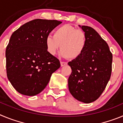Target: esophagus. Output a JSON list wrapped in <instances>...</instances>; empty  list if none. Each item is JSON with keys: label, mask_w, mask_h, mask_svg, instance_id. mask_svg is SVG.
I'll return each mask as SVG.
<instances>
[{"label": "esophagus", "mask_w": 123, "mask_h": 123, "mask_svg": "<svg viewBox=\"0 0 123 123\" xmlns=\"http://www.w3.org/2000/svg\"><path fill=\"white\" fill-rule=\"evenodd\" d=\"M60 65L61 67H63V66H65V65H67V63L65 62H60Z\"/></svg>", "instance_id": "1"}]
</instances>
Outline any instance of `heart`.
Masks as SVG:
<instances>
[{"label": "heart", "instance_id": "obj_1", "mask_svg": "<svg viewBox=\"0 0 123 123\" xmlns=\"http://www.w3.org/2000/svg\"><path fill=\"white\" fill-rule=\"evenodd\" d=\"M45 43L50 55H55L60 47L61 56L76 59L85 51L87 38L82 29H76L71 25H64L55 29L54 36H47Z\"/></svg>", "mask_w": 123, "mask_h": 123}]
</instances>
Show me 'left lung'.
Segmentation results:
<instances>
[{
	"instance_id": "1",
	"label": "left lung",
	"mask_w": 123,
	"mask_h": 123,
	"mask_svg": "<svg viewBox=\"0 0 123 123\" xmlns=\"http://www.w3.org/2000/svg\"><path fill=\"white\" fill-rule=\"evenodd\" d=\"M81 28L86 34L87 44L82 55L68 62L72 69L68 87L76 99L89 104L100 96L110 79L113 55L95 29L87 26Z\"/></svg>"
}]
</instances>
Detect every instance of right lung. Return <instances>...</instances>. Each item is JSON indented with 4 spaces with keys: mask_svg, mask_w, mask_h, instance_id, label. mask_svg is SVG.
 <instances>
[{
    "mask_svg": "<svg viewBox=\"0 0 123 123\" xmlns=\"http://www.w3.org/2000/svg\"><path fill=\"white\" fill-rule=\"evenodd\" d=\"M61 23L57 20L33 19L11 36L5 51L6 74L21 94H39L48 84L52 73L60 67L59 60L47 50L45 41Z\"/></svg>",
    "mask_w": 123,
    "mask_h": 123,
    "instance_id": "right-lung-1",
    "label": "right lung"
}]
</instances>
